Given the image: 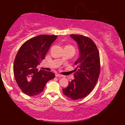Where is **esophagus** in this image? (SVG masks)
Here are the masks:
<instances>
[{
	"mask_svg": "<svg viewBox=\"0 0 125 125\" xmlns=\"http://www.w3.org/2000/svg\"><path fill=\"white\" fill-rule=\"evenodd\" d=\"M55 76H56V77H62V75L58 74V73H56Z\"/></svg>",
	"mask_w": 125,
	"mask_h": 125,
	"instance_id": "1",
	"label": "esophagus"
}]
</instances>
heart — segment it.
<instances>
[{"label": "heart", "mask_w": 125, "mask_h": 125, "mask_svg": "<svg viewBox=\"0 0 125 125\" xmlns=\"http://www.w3.org/2000/svg\"><path fill=\"white\" fill-rule=\"evenodd\" d=\"M67 47H71V46H67ZM73 48V47H72Z\"/></svg>", "instance_id": "1"}]
</instances>
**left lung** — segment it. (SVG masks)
<instances>
[{
  "instance_id": "1",
  "label": "left lung",
  "mask_w": 125,
  "mask_h": 125,
  "mask_svg": "<svg viewBox=\"0 0 125 125\" xmlns=\"http://www.w3.org/2000/svg\"><path fill=\"white\" fill-rule=\"evenodd\" d=\"M70 36L77 42L80 57L74 62V79L62 91L66 97L76 100L87 96L96 85L101 69L100 54L91 39L80 35Z\"/></svg>"
}]
</instances>
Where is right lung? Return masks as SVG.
Wrapping results in <instances>:
<instances>
[{
  "label": "right lung",
  "mask_w": 125,
  "mask_h": 125,
  "mask_svg": "<svg viewBox=\"0 0 125 125\" xmlns=\"http://www.w3.org/2000/svg\"><path fill=\"white\" fill-rule=\"evenodd\" d=\"M57 36L42 35L25 42L19 49L13 64V73L17 83L23 93L34 96L42 93L47 83L55 76L37 66L45 59L51 44Z\"/></svg>",
  "instance_id": "right-lung-1"
}]
</instances>
